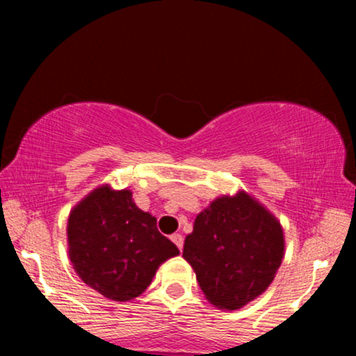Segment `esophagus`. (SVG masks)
Instances as JSON below:
<instances>
[{"instance_id": "esophagus-1", "label": "esophagus", "mask_w": 356, "mask_h": 356, "mask_svg": "<svg viewBox=\"0 0 356 356\" xmlns=\"http://www.w3.org/2000/svg\"><path fill=\"white\" fill-rule=\"evenodd\" d=\"M170 239H172V243L179 248V251H181L182 246H184V238H182V236L181 234H172V236H170Z\"/></svg>"}]
</instances>
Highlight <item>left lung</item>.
Wrapping results in <instances>:
<instances>
[{
	"label": "left lung",
	"mask_w": 356,
	"mask_h": 356,
	"mask_svg": "<svg viewBox=\"0 0 356 356\" xmlns=\"http://www.w3.org/2000/svg\"><path fill=\"white\" fill-rule=\"evenodd\" d=\"M283 252L277 219L246 192H239L216 199L195 218L182 256L212 305L238 309L266 291Z\"/></svg>",
	"instance_id": "left-lung-1"
}]
</instances>
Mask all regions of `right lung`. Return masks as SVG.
Listing matches in <instances>:
<instances>
[{
	"label": "right lung",
	"instance_id": "add662e5",
	"mask_svg": "<svg viewBox=\"0 0 356 356\" xmlns=\"http://www.w3.org/2000/svg\"><path fill=\"white\" fill-rule=\"evenodd\" d=\"M68 252L83 283L113 301L145 291L157 268L177 256L172 241L157 229V219L140 211L130 191L102 186L68 218Z\"/></svg>",
	"mask_w": 356,
	"mask_h": 356
}]
</instances>
